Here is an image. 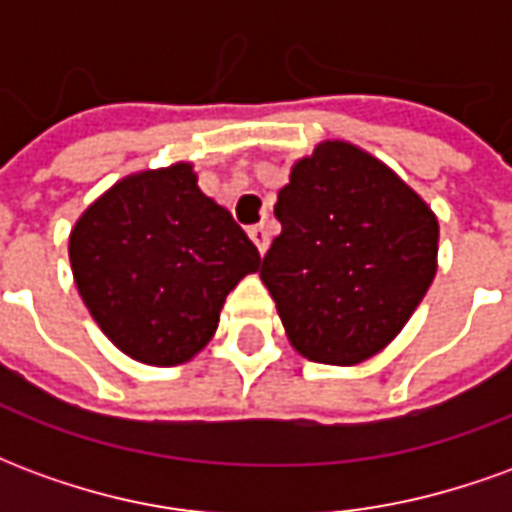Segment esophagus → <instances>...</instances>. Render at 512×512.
<instances>
[{
  "label": "esophagus",
  "instance_id": "34e87169",
  "mask_svg": "<svg viewBox=\"0 0 512 512\" xmlns=\"http://www.w3.org/2000/svg\"><path fill=\"white\" fill-rule=\"evenodd\" d=\"M249 238L255 241V246L260 249V255H266L268 244H271V230H268L266 224H255V227H249Z\"/></svg>",
  "mask_w": 512,
  "mask_h": 512
}]
</instances>
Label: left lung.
<instances>
[{"instance_id": "obj_1", "label": "left lung", "mask_w": 512, "mask_h": 512, "mask_svg": "<svg viewBox=\"0 0 512 512\" xmlns=\"http://www.w3.org/2000/svg\"><path fill=\"white\" fill-rule=\"evenodd\" d=\"M260 279L310 362L362 365L403 332L439 268V219L365 147L323 139L290 164Z\"/></svg>"}]
</instances>
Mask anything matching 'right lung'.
Masks as SVG:
<instances>
[{"mask_svg": "<svg viewBox=\"0 0 512 512\" xmlns=\"http://www.w3.org/2000/svg\"><path fill=\"white\" fill-rule=\"evenodd\" d=\"M73 282L98 329L142 365L191 362L260 252L202 194L191 161L139 169L87 205L68 238Z\"/></svg>", "mask_w": 512, "mask_h": 512, "instance_id": "add662e5", "label": "right lung"}]
</instances>
